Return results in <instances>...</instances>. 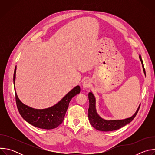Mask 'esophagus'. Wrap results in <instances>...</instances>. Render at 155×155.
Masks as SVG:
<instances>
[{"label": "esophagus", "instance_id": "esophagus-1", "mask_svg": "<svg viewBox=\"0 0 155 155\" xmlns=\"http://www.w3.org/2000/svg\"><path fill=\"white\" fill-rule=\"evenodd\" d=\"M91 84V81L90 80H87H87H85L83 81V83L82 84V86H83V87L84 88V89H87V88L90 87Z\"/></svg>", "mask_w": 155, "mask_h": 155}]
</instances>
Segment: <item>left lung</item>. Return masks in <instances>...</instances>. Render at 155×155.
<instances>
[{
    "mask_svg": "<svg viewBox=\"0 0 155 155\" xmlns=\"http://www.w3.org/2000/svg\"><path fill=\"white\" fill-rule=\"evenodd\" d=\"M139 59L141 61L142 68L143 70V72L145 75L146 76L145 70L144 68V65L143 63V61L142 59L141 56L139 55ZM88 98H89L90 106L88 108V118L90 124L97 130L101 131H112L117 129H118L127 124L131 122L136 116L140 104L138 107L136 113L132 117L123 119V120H106L102 118L97 113L96 108V98L92 92H90L88 94Z\"/></svg>",
    "mask_w": 155,
    "mask_h": 155,
    "instance_id": "obj_1",
    "label": "left lung"
}]
</instances>
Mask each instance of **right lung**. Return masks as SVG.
<instances>
[{
	"label": "right lung",
	"instance_id": "1",
	"mask_svg": "<svg viewBox=\"0 0 155 155\" xmlns=\"http://www.w3.org/2000/svg\"><path fill=\"white\" fill-rule=\"evenodd\" d=\"M16 71V66L13 74L14 84ZM15 91L17 108L23 119L35 127L44 129H52L57 127L62 123L69 102L72 97L80 93V87L75 86L56 104L45 109H35L24 104L19 99L16 90Z\"/></svg>",
	"mask_w": 155,
	"mask_h": 155
}]
</instances>
